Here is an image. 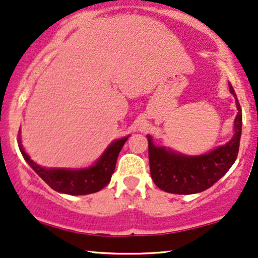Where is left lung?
<instances>
[{
    "label": "left lung",
    "instance_id": "8db88e82",
    "mask_svg": "<svg viewBox=\"0 0 258 258\" xmlns=\"http://www.w3.org/2000/svg\"><path fill=\"white\" fill-rule=\"evenodd\" d=\"M229 91L234 96L238 111L234 119V135L225 145L207 154L191 156L156 145L153 137L147 136L150 174L157 187L169 194L194 195L212 187L228 172L237 160L243 125L240 105L231 84Z\"/></svg>",
    "mask_w": 258,
    "mask_h": 258
}]
</instances>
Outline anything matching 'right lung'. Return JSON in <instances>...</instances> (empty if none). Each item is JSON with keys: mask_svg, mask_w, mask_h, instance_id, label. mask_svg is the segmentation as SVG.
<instances>
[{"mask_svg": "<svg viewBox=\"0 0 258 258\" xmlns=\"http://www.w3.org/2000/svg\"><path fill=\"white\" fill-rule=\"evenodd\" d=\"M130 136L115 139L108 145L98 160L85 168H48L37 164L24 150L19 131L20 153L30 167L48 184L52 190L60 194L80 196L95 194L109 184L111 174L115 170L119 153Z\"/></svg>", "mask_w": 258, "mask_h": 258, "instance_id": "1", "label": "right lung"}]
</instances>
